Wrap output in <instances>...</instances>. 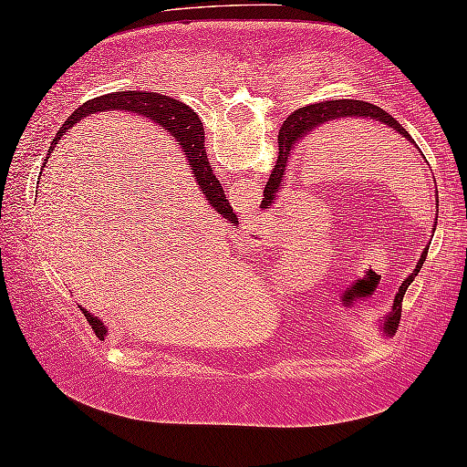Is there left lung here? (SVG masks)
<instances>
[{
  "label": "left lung",
  "mask_w": 467,
  "mask_h": 467,
  "mask_svg": "<svg viewBox=\"0 0 467 467\" xmlns=\"http://www.w3.org/2000/svg\"><path fill=\"white\" fill-rule=\"evenodd\" d=\"M342 119H374V120H378V123L389 125L392 131L400 133L403 138L415 143L411 138H409V133L405 131V129L399 125V120H394L389 112L378 109V106L369 104V102H361V99H332V102H319V104L305 106V109L294 110L290 117L284 120L282 129H279V138H277L279 140V156H277L274 171H271V175H269L267 188H265V196H267V200H275L277 190H282L284 175H285V171H288V161H290L294 146L306 138H311V135L315 131H319L321 127L332 125V123H336V120H342ZM436 209H439V192H436ZM436 221H439V217L434 219L432 229H436ZM428 248L430 246L421 250L420 261H418V265H415L413 274L405 277V282L399 285L397 296H394V300H392L390 313L386 315V317L379 319L378 329L384 336H389V338L390 336H394V332H397L399 321H400V311H403V296H405L409 285H411V282L415 279V275L420 274L421 265H424L426 256H428Z\"/></svg>",
  "instance_id": "left-lung-1"
}]
</instances>
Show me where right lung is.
Returning <instances> with one entry per match:
<instances>
[{"label":"right lung","instance_id":"1","mask_svg":"<svg viewBox=\"0 0 467 467\" xmlns=\"http://www.w3.org/2000/svg\"><path fill=\"white\" fill-rule=\"evenodd\" d=\"M109 110L135 112L138 117H148L152 123L162 127L164 131H167L171 138L179 143V148H182L185 161H188L192 167L193 182H196L200 193H202L211 209H214V213L234 223L235 214H234L232 204L227 202L223 188H221L219 179L213 175L209 159H206L202 120H200L198 114L183 102H177L173 98L161 96V93H154V91L106 93V96L88 99L83 106H78V109L67 119V123L60 127V131L56 135L54 141H58L62 135L67 133V129L75 127V123H78L81 119L91 117V114H98V112H109ZM81 311L85 317H88L93 332L98 336L109 334V329H106V326L102 324V319H98L96 315H91L88 308L83 306Z\"/></svg>","mask_w":467,"mask_h":467}]
</instances>
